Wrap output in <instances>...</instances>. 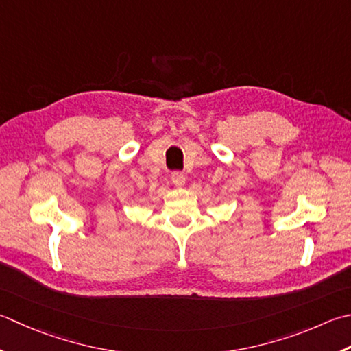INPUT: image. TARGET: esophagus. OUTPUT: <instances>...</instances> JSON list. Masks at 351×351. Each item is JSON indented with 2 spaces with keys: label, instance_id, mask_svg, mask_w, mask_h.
I'll return each mask as SVG.
<instances>
[{
  "label": "esophagus",
  "instance_id": "1",
  "mask_svg": "<svg viewBox=\"0 0 351 351\" xmlns=\"http://www.w3.org/2000/svg\"><path fill=\"white\" fill-rule=\"evenodd\" d=\"M170 180L176 185V187H182V185L185 184V176L181 173V171H173L170 176Z\"/></svg>",
  "mask_w": 351,
  "mask_h": 351
}]
</instances>
